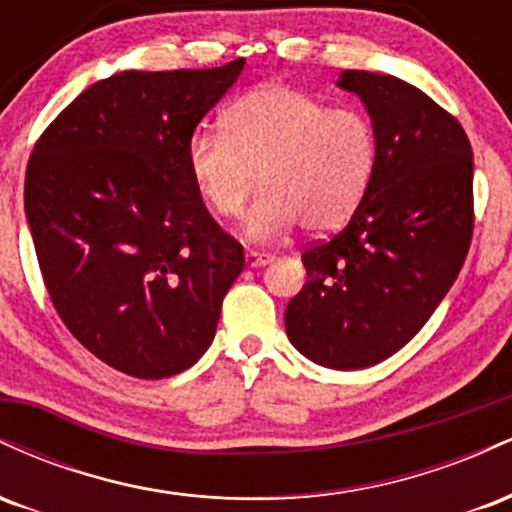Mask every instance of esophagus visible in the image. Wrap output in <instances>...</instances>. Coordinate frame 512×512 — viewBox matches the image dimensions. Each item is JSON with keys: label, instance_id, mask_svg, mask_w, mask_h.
Listing matches in <instances>:
<instances>
[{"label": "esophagus", "instance_id": "obj_1", "mask_svg": "<svg viewBox=\"0 0 512 512\" xmlns=\"http://www.w3.org/2000/svg\"><path fill=\"white\" fill-rule=\"evenodd\" d=\"M272 260L274 257L267 255V252H255V250L245 252V262H248V267H264V264H269Z\"/></svg>", "mask_w": 512, "mask_h": 512}]
</instances>
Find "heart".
Segmentation results:
<instances>
[{
	"instance_id": "1",
	"label": "heart",
	"mask_w": 512,
	"mask_h": 512,
	"mask_svg": "<svg viewBox=\"0 0 512 512\" xmlns=\"http://www.w3.org/2000/svg\"><path fill=\"white\" fill-rule=\"evenodd\" d=\"M378 134L366 113L269 84L223 113L221 132H195L187 170L219 219H236L255 178L262 195L245 216L257 243L286 238L298 223L327 233L351 219L373 180Z\"/></svg>"
}]
</instances>
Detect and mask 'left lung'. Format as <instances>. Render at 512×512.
Here are the masks:
<instances>
[{
    "label": "left lung",
    "instance_id": "left-lung-1",
    "mask_svg": "<svg viewBox=\"0 0 512 512\" xmlns=\"http://www.w3.org/2000/svg\"><path fill=\"white\" fill-rule=\"evenodd\" d=\"M378 134V163L354 216L303 250V289L286 305V334L334 370L385 361L426 325L455 284L472 243V144L460 122L407 81L346 69Z\"/></svg>",
    "mask_w": 512,
    "mask_h": 512
}]
</instances>
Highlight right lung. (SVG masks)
<instances>
[{
    "instance_id": "1",
    "label": "right lung",
    "mask_w": 512,
    "mask_h": 512,
    "mask_svg": "<svg viewBox=\"0 0 512 512\" xmlns=\"http://www.w3.org/2000/svg\"><path fill=\"white\" fill-rule=\"evenodd\" d=\"M243 67L96 81L28 161L23 204L52 305L93 356L132 378L195 366L245 267L187 170V142Z\"/></svg>"
}]
</instances>
